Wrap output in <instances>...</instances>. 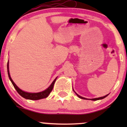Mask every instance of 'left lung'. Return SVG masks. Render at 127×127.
I'll return each mask as SVG.
<instances>
[{"instance_id": "obj_1", "label": "left lung", "mask_w": 127, "mask_h": 127, "mask_svg": "<svg viewBox=\"0 0 127 127\" xmlns=\"http://www.w3.org/2000/svg\"><path fill=\"white\" fill-rule=\"evenodd\" d=\"M73 91H74V90H73ZM75 92V91H74ZM76 93V94L77 95V96H78V97H79V98H82V99H87V98H84V97H81V96H80V95H79L78 94H77L76 93ZM108 95V94H107V95H105V96H103V97H99V98H92V99H90V100H93V101H95V100H101V99H103V98H105V97H107V96Z\"/></svg>"}]
</instances>
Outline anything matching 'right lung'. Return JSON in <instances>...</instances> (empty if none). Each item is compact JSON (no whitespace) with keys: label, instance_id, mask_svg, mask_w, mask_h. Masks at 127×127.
Masks as SVG:
<instances>
[{"label":"right lung","instance_id":"1","mask_svg":"<svg viewBox=\"0 0 127 127\" xmlns=\"http://www.w3.org/2000/svg\"><path fill=\"white\" fill-rule=\"evenodd\" d=\"M7 68H8V76L9 78L10 81L12 82L13 86L14 87V88H15V90H17V91L18 92V93L20 94L21 97H23V98L26 99H29V100H40L42 98H46L49 95V94H50L51 92L52 91V89H53L55 81H56V78L54 80V81L51 84V85L46 90H44V91L40 92V93H27V92H25L23 90H21V89H20L16 85V84L14 82V81H12V79L11 78V76L9 74V62H8V64H7Z\"/></svg>","mask_w":127,"mask_h":127}]
</instances>
